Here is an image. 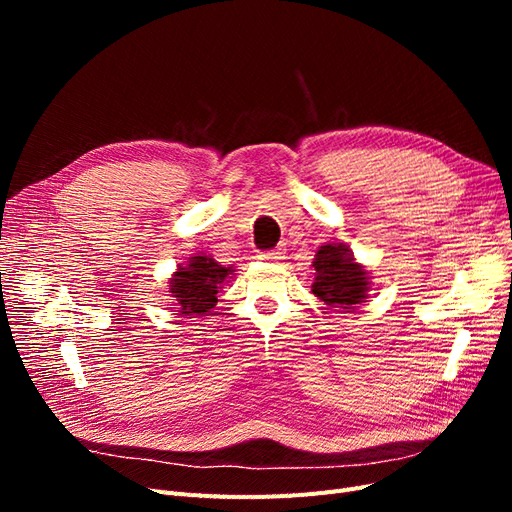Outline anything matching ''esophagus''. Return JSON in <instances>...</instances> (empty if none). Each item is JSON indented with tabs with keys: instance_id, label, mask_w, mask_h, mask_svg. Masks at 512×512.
Wrapping results in <instances>:
<instances>
[{
	"instance_id": "1",
	"label": "esophagus",
	"mask_w": 512,
	"mask_h": 512,
	"mask_svg": "<svg viewBox=\"0 0 512 512\" xmlns=\"http://www.w3.org/2000/svg\"><path fill=\"white\" fill-rule=\"evenodd\" d=\"M258 258H260V260H265V262H280V260L284 258V250H282V247H277V250L260 252V254H258Z\"/></svg>"
}]
</instances>
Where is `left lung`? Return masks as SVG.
<instances>
[{"label": "left lung", "instance_id": "8db88e82", "mask_svg": "<svg viewBox=\"0 0 512 512\" xmlns=\"http://www.w3.org/2000/svg\"><path fill=\"white\" fill-rule=\"evenodd\" d=\"M312 292L331 307L354 309L367 299L369 273L359 265L344 243L322 245L314 258Z\"/></svg>", "mask_w": 512, "mask_h": 512}]
</instances>
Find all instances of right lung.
<instances>
[{"mask_svg":"<svg viewBox=\"0 0 512 512\" xmlns=\"http://www.w3.org/2000/svg\"><path fill=\"white\" fill-rule=\"evenodd\" d=\"M232 267H224L211 256H192L170 277V294L175 297L179 316H205L218 303V292L228 280Z\"/></svg>","mask_w":512,"mask_h":512,"instance_id":"obj_1","label":"right lung"}]
</instances>
